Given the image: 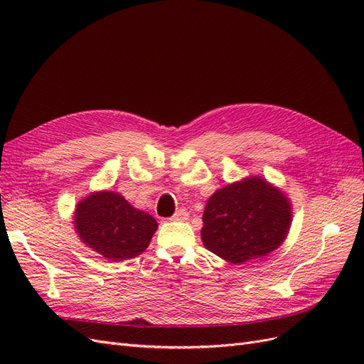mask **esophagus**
<instances>
[{"instance_id": "obj_1", "label": "esophagus", "mask_w": 364, "mask_h": 364, "mask_svg": "<svg viewBox=\"0 0 364 364\" xmlns=\"http://www.w3.org/2000/svg\"><path fill=\"white\" fill-rule=\"evenodd\" d=\"M190 214L185 211V209H179V211H176L174 215L171 217L173 222H185V220H188Z\"/></svg>"}]
</instances>
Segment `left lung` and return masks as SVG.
I'll return each mask as SVG.
<instances>
[{"label": "left lung", "instance_id": "obj_1", "mask_svg": "<svg viewBox=\"0 0 364 364\" xmlns=\"http://www.w3.org/2000/svg\"><path fill=\"white\" fill-rule=\"evenodd\" d=\"M291 214V202L281 188L261 176H249L208 199L203 246L230 264L267 257L287 238Z\"/></svg>", "mask_w": 364, "mask_h": 364}]
</instances>
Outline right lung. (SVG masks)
Instances as JSON below:
<instances>
[{"label": "right lung", "instance_id": "obj_1", "mask_svg": "<svg viewBox=\"0 0 364 364\" xmlns=\"http://www.w3.org/2000/svg\"><path fill=\"white\" fill-rule=\"evenodd\" d=\"M74 229L87 247L107 259L123 261L138 257L149 247L158 223L121 194L102 190L77 203Z\"/></svg>", "mask_w": 364, "mask_h": 364}]
</instances>
